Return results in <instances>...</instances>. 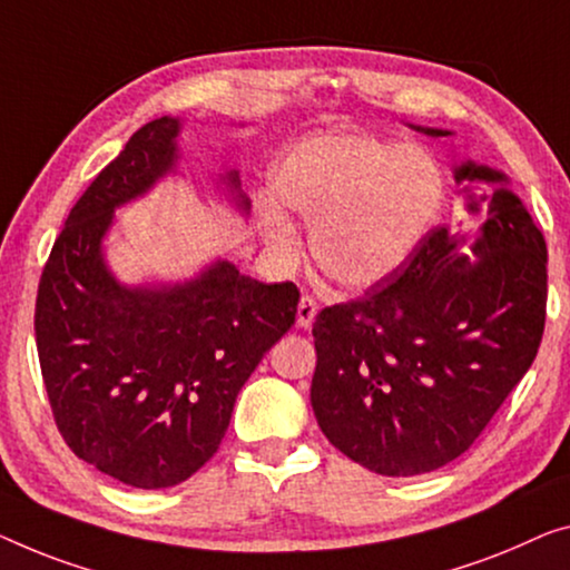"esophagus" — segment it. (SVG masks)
Wrapping results in <instances>:
<instances>
[{"label": "esophagus", "mask_w": 570, "mask_h": 570, "mask_svg": "<svg viewBox=\"0 0 570 570\" xmlns=\"http://www.w3.org/2000/svg\"><path fill=\"white\" fill-rule=\"evenodd\" d=\"M314 317H317V302H314V296H302L299 299V307H296V325L299 327H309Z\"/></svg>", "instance_id": "esophagus-1"}]
</instances>
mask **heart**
Here are the masks:
<instances>
[{
  "label": "heart",
  "instance_id": "obj_1",
  "mask_svg": "<svg viewBox=\"0 0 570 570\" xmlns=\"http://www.w3.org/2000/svg\"><path fill=\"white\" fill-rule=\"evenodd\" d=\"M274 194L312 223V256L325 276L368 288L394 276L435 227L445 204L443 166L417 146L373 135H322L274 166ZM258 225L288 253L296 227L276 199H258Z\"/></svg>",
  "mask_w": 570,
  "mask_h": 570
}]
</instances>
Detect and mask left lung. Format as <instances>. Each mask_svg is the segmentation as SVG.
<instances>
[{
	"label": "left lung",
	"instance_id": "obj_1",
	"mask_svg": "<svg viewBox=\"0 0 570 570\" xmlns=\"http://www.w3.org/2000/svg\"><path fill=\"white\" fill-rule=\"evenodd\" d=\"M424 135H448L417 127ZM469 227H435L361 299L314 320L312 410L340 453L420 475L473 445L532 366L546 330L548 248L497 168H455Z\"/></svg>",
	"mask_w": 570,
	"mask_h": 570
}]
</instances>
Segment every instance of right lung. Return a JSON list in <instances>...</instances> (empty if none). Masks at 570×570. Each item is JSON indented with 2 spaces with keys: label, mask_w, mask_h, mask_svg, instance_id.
<instances>
[{
  "label": "right lung",
  "mask_w": 570,
  "mask_h": 570,
  "mask_svg": "<svg viewBox=\"0 0 570 570\" xmlns=\"http://www.w3.org/2000/svg\"><path fill=\"white\" fill-rule=\"evenodd\" d=\"M181 122L158 117L73 204L42 268L36 343L50 410L81 461L135 489H168L223 443L235 399L296 320L299 288L263 284L215 261L197 278L125 286L101 240L117 207L178 160ZM248 212L237 171L225 174Z\"/></svg>",
  "instance_id": "1"
}]
</instances>
